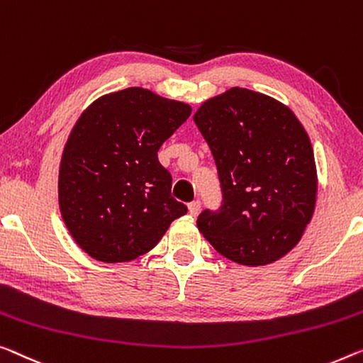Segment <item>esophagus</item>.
<instances>
[{"label":"esophagus","instance_id":"34e87169","mask_svg":"<svg viewBox=\"0 0 363 363\" xmlns=\"http://www.w3.org/2000/svg\"><path fill=\"white\" fill-rule=\"evenodd\" d=\"M187 208H189V213L197 216L200 213V202H199V200H194V202L187 205Z\"/></svg>","mask_w":363,"mask_h":363}]
</instances>
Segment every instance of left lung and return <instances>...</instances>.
<instances>
[{"mask_svg":"<svg viewBox=\"0 0 363 363\" xmlns=\"http://www.w3.org/2000/svg\"><path fill=\"white\" fill-rule=\"evenodd\" d=\"M194 122L212 150L223 192L218 212L199 215L200 233L241 266L286 256L316 205L315 153L305 127L280 101L238 86L202 102Z\"/></svg>","mask_w":363,"mask_h":363,"instance_id":"1","label":"left lung"}]
</instances>
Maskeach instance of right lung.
I'll return each instance as SVG.
<instances>
[{"mask_svg": "<svg viewBox=\"0 0 363 363\" xmlns=\"http://www.w3.org/2000/svg\"><path fill=\"white\" fill-rule=\"evenodd\" d=\"M145 88L97 97L65 143L58 205L74 242L96 261L130 262L158 245L187 207L171 197L158 150L191 116Z\"/></svg>", "mask_w": 363, "mask_h": 363, "instance_id": "obj_1", "label": "right lung"}]
</instances>
